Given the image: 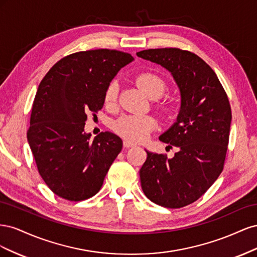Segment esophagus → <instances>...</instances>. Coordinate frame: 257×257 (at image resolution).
I'll return each instance as SVG.
<instances>
[{
	"label": "esophagus",
	"mask_w": 257,
	"mask_h": 257,
	"mask_svg": "<svg viewBox=\"0 0 257 257\" xmlns=\"http://www.w3.org/2000/svg\"><path fill=\"white\" fill-rule=\"evenodd\" d=\"M135 146H136V144L132 143V142H130V141H124V142H123V147H124V148H131V147H135Z\"/></svg>",
	"instance_id": "esophagus-1"
}]
</instances>
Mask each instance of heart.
I'll return each instance as SVG.
<instances>
[{
	"instance_id": "b5f03b06",
	"label": "heart",
	"mask_w": 257,
	"mask_h": 257,
	"mask_svg": "<svg viewBox=\"0 0 257 257\" xmlns=\"http://www.w3.org/2000/svg\"><path fill=\"white\" fill-rule=\"evenodd\" d=\"M137 84L152 99L161 97L166 90V82L161 76L153 73H142L136 78ZM119 83L111 81L105 92L106 105H113L118 98ZM163 111H168V105H162ZM157 127V121L151 115L124 114L113 123V131L121 137L132 142H143Z\"/></svg>"
}]
</instances>
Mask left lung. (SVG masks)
Listing matches in <instances>:
<instances>
[{
	"mask_svg": "<svg viewBox=\"0 0 257 257\" xmlns=\"http://www.w3.org/2000/svg\"><path fill=\"white\" fill-rule=\"evenodd\" d=\"M136 54L167 69L181 96L176 122L159 137L178 152L167 159L146 150L142 189L154 204L181 208L197 200L222 173L231 122L228 97L213 69L196 54L178 48Z\"/></svg>",
	"mask_w": 257,
	"mask_h": 257,
	"instance_id": "1",
	"label": "left lung"
}]
</instances>
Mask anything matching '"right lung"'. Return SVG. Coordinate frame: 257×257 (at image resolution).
Instances as JSON below:
<instances>
[{"mask_svg": "<svg viewBox=\"0 0 257 257\" xmlns=\"http://www.w3.org/2000/svg\"><path fill=\"white\" fill-rule=\"evenodd\" d=\"M133 61L118 50L76 52L57 62L38 85L28 142L38 173L56 195L79 201L102 188L123 144L110 132L91 142L84 132L87 112L102 109L107 87Z\"/></svg>", "mask_w": 257, "mask_h": 257, "instance_id": "right-lung-1", "label": "right lung"}]
</instances>
